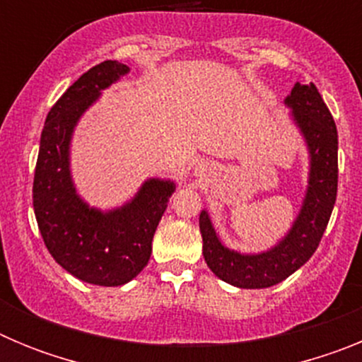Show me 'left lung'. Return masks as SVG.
I'll return each mask as SVG.
<instances>
[{"instance_id": "8db88e82", "label": "left lung", "mask_w": 362, "mask_h": 362, "mask_svg": "<svg viewBox=\"0 0 362 362\" xmlns=\"http://www.w3.org/2000/svg\"><path fill=\"white\" fill-rule=\"evenodd\" d=\"M284 105L310 159L303 204L284 238L264 252L241 254L221 243L206 210L199 216L204 261L221 281L238 288H268L299 270L317 250L337 197V129L317 86L296 83Z\"/></svg>"}]
</instances>
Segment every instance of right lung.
<instances>
[{"instance_id":"right-lung-1","label":"right lung","mask_w":362,"mask_h":362,"mask_svg":"<svg viewBox=\"0 0 362 362\" xmlns=\"http://www.w3.org/2000/svg\"><path fill=\"white\" fill-rule=\"evenodd\" d=\"M130 72L119 62L92 66L50 108L34 174V214L45 246L74 277L99 286H121L148 264L152 239L168 199L170 179L150 177L129 203L99 210L76 190L70 170L74 130L105 88Z\"/></svg>"}]
</instances>
